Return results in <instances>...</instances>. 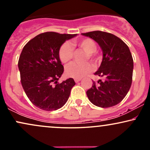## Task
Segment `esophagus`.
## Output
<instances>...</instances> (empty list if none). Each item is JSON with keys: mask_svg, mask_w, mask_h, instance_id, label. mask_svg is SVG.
Instances as JSON below:
<instances>
[{"mask_svg": "<svg viewBox=\"0 0 150 150\" xmlns=\"http://www.w3.org/2000/svg\"><path fill=\"white\" fill-rule=\"evenodd\" d=\"M74 80H75V82H78L79 81L81 80V78H75L74 79Z\"/></svg>", "mask_w": 150, "mask_h": 150, "instance_id": "34e87169", "label": "esophagus"}]
</instances>
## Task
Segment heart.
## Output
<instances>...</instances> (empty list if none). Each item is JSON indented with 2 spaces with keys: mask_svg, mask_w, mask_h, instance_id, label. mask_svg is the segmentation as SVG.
<instances>
[{
  "mask_svg": "<svg viewBox=\"0 0 150 150\" xmlns=\"http://www.w3.org/2000/svg\"><path fill=\"white\" fill-rule=\"evenodd\" d=\"M75 45L78 46L84 52V61L90 59L94 65H97L99 61V57L96 51L97 44L90 38H84L75 42ZM74 56V49L70 43L65 42L60 47L58 51V57L62 63L68 64L71 62ZM93 70V65L89 62H85L82 64L72 63L65 68V74L68 77L74 78H80Z\"/></svg>",
  "mask_w": 150,
  "mask_h": 150,
  "instance_id": "heart-1",
  "label": "heart"
}]
</instances>
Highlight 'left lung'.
<instances>
[{"label":"left lung","instance_id":"1","mask_svg":"<svg viewBox=\"0 0 150 150\" xmlns=\"http://www.w3.org/2000/svg\"><path fill=\"white\" fill-rule=\"evenodd\" d=\"M82 34L97 42L103 51L102 62L94 75L104 80L92 81V87L87 91L88 99L102 108L119 104L128 94L132 80L133 59L128 46L108 32L93 31Z\"/></svg>","mask_w":150,"mask_h":150}]
</instances>
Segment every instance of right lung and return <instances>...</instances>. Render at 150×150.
Returning a JSON list of instances; mask_svg holds the SVG:
<instances>
[{"label":"right lung","mask_w":150,"mask_h":150,"mask_svg":"<svg viewBox=\"0 0 150 150\" xmlns=\"http://www.w3.org/2000/svg\"><path fill=\"white\" fill-rule=\"evenodd\" d=\"M77 34L47 32L29 41L18 61L20 81L26 95L34 106L44 111L61 108L75 85L73 78L58 82L64 71L58 57L62 44Z\"/></svg>","instance_id":"obj_1"}]
</instances>
